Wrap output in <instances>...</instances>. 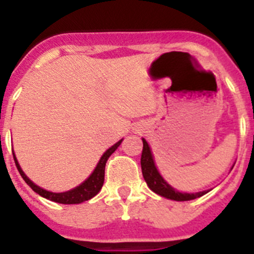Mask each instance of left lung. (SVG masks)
<instances>
[{"mask_svg": "<svg viewBox=\"0 0 254 254\" xmlns=\"http://www.w3.org/2000/svg\"><path fill=\"white\" fill-rule=\"evenodd\" d=\"M142 155H141V169H142V176L145 182L147 183L149 188L154 190L155 193H158L159 196H163L165 198L174 199V201H190V199L198 198V197L203 196L207 193L206 190L203 192H197V193H182L178 192L174 188L170 187L167 182L164 181L163 177L159 174L158 169L155 167L154 159H152L151 151L147 145V142L142 138Z\"/></svg>", "mask_w": 254, "mask_h": 254, "instance_id": "obj_1", "label": "left lung"}]
</instances>
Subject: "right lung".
<instances>
[{
  "label": "right lung",
  "instance_id": "obj_1",
  "mask_svg": "<svg viewBox=\"0 0 254 254\" xmlns=\"http://www.w3.org/2000/svg\"><path fill=\"white\" fill-rule=\"evenodd\" d=\"M121 142H122V140L118 141L117 143H114L111 149H108L107 151L103 154V156L100 158L99 163L96 165L93 174H91L84 183H81L78 187L73 188V190L64 192V193H53V192H49V190H43V188L38 187L37 185H34V183L25 176V173L22 172L19 163H17L16 158H15V155H13V160H15V164H16V168L17 170H19L20 176H21L22 179L26 182V185L30 186V188L34 190V192H37L38 194H40V196L44 197V198L51 199L53 202L64 203V205H73V203H81L84 202V201H87V199L93 198L94 196H96V194L99 193V190H102L103 187V183H104L105 164H107V160L109 159V156L118 149Z\"/></svg>",
  "mask_w": 254,
  "mask_h": 254
}]
</instances>
